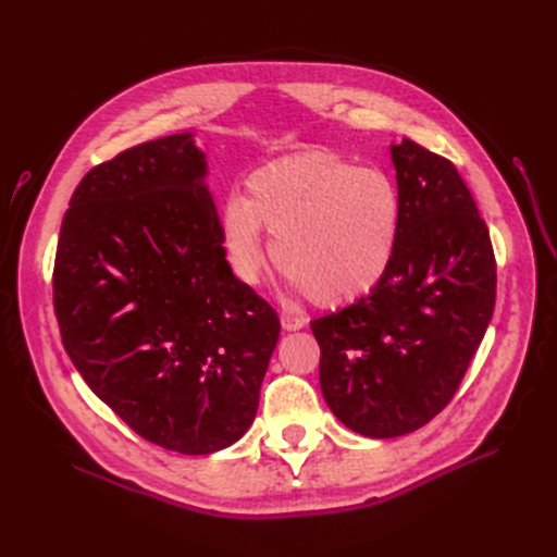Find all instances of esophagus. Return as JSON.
Masks as SVG:
<instances>
[{"instance_id": "34e87169", "label": "esophagus", "mask_w": 557, "mask_h": 557, "mask_svg": "<svg viewBox=\"0 0 557 557\" xmlns=\"http://www.w3.org/2000/svg\"><path fill=\"white\" fill-rule=\"evenodd\" d=\"M281 327H283V330H288V332L301 330V327H305V318L290 315V313H283V315H281Z\"/></svg>"}]
</instances>
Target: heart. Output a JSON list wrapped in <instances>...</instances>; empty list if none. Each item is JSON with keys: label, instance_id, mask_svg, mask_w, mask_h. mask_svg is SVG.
Here are the masks:
<instances>
[{"label": "heart", "instance_id": "1", "mask_svg": "<svg viewBox=\"0 0 557 557\" xmlns=\"http://www.w3.org/2000/svg\"><path fill=\"white\" fill-rule=\"evenodd\" d=\"M401 205L395 183L330 150H301L258 166L246 197L230 195L221 234L230 269L260 283L272 234L274 262L295 293L344 307L372 293L393 264Z\"/></svg>", "mask_w": 557, "mask_h": 557}]
</instances>
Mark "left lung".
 Returning a JSON list of instances; mask_svg holds the SVG:
<instances>
[{
  "instance_id": "left-lung-1",
  "label": "left lung",
  "mask_w": 557,
  "mask_h": 557,
  "mask_svg": "<svg viewBox=\"0 0 557 557\" xmlns=\"http://www.w3.org/2000/svg\"><path fill=\"white\" fill-rule=\"evenodd\" d=\"M391 156L401 205L393 264L372 293L311 320L327 407L372 440L423 428L453 399L497 288L491 234L455 164L411 139Z\"/></svg>"
}]
</instances>
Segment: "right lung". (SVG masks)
I'll use <instances>...</instances> for the list:
<instances>
[{
  "mask_svg": "<svg viewBox=\"0 0 557 557\" xmlns=\"http://www.w3.org/2000/svg\"><path fill=\"white\" fill-rule=\"evenodd\" d=\"M190 132L90 170L64 213L53 307L92 393L166 450L242 440L276 348V311L225 260Z\"/></svg>",
  "mask_w": 557,
  "mask_h": 557,
  "instance_id": "add662e5",
  "label": "right lung"
}]
</instances>
